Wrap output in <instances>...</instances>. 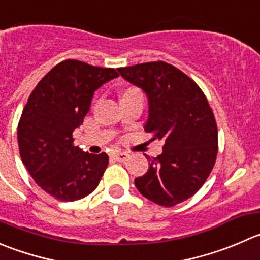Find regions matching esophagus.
<instances>
[{"label": "esophagus", "mask_w": 260, "mask_h": 260, "mask_svg": "<svg viewBox=\"0 0 260 260\" xmlns=\"http://www.w3.org/2000/svg\"><path fill=\"white\" fill-rule=\"evenodd\" d=\"M112 157L114 158V160L120 161V162H124V161L128 160V157H129V155H128L127 152H122V151H117V152H113V153H112Z\"/></svg>", "instance_id": "esophagus-1"}]
</instances>
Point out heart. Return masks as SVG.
Instances as JSON below:
<instances>
[{
	"instance_id": "b5f03b06",
	"label": "heart",
	"mask_w": 260,
	"mask_h": 260,
	"mask_svg": "<svg viewBox=\"0 0 260 260\" xmlns=\"http://www.w3.org/2000/svg\"><path fill=\"white\" fill-rule=\"evenodd\" d=\"M127 91H136V90L135 89H129V90H127ZM127 91H125V92H127Z\"/></svg>"
}]
</instances>
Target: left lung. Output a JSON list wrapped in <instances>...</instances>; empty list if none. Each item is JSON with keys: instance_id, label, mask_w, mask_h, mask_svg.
<instances>
[{"instance_id": "left-lung-1", "label": "left lung", "mask_w": 260, "mask_h": 260, "mask_svg": "<svg viewBox=\"0 0 260 260\" xmlns=\"http://www.w3.org/2000/svg\"><path fill=\"white\" fill-rule=\"evenodd\" d=\"M148 100L145 131L164 141L162 152L148 160L135 179L143 197L164 207L190 198L205 184L217 156V125L198 85L169 63L147 62L118 69Z\"/></svg>"}]
</instances>
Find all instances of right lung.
<instances>
[{
	"label": "right lung",
	"instance_id": "obj_1",
	"mask_svg": "<svg viewBox=\"0 0 260 260\" xmlns=\"http://www.w3.org/2000/svg\"><path fill=\"white\" fill-rule=\"evenodd\" d=\"M118 76L114 69L63 60L27 99L17 125L20 156L35 183L55 200H81L99 185L109 157L74 146L72 133L84 122L95 91Z\"/></svg>",
	"mask_w": 260,
	"mask_h": 260
}]
</instances>
